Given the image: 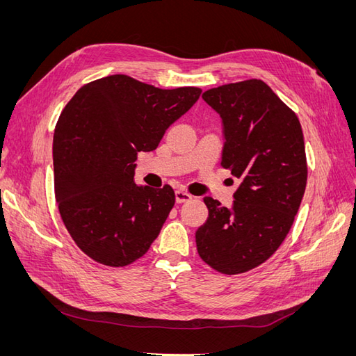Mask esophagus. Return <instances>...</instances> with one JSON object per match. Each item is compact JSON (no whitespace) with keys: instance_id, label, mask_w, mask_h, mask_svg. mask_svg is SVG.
Listing matches in <instances>:
<instances>
[{"instance_id":"obj_1","label":"esophagus","mask_w":356,"mask_h":356,"mask_svg":"<svg viewBox=\"0 0 356 356\" xmlns=\"http://www.w3.org/2000/svg\"><path fill=\"white\" fill-rule=\"evenodd\" d=\"M193 199V196L190 195V193L184 191V190H177L175 191V200L177 203H186V202H190Z\"/></svg>"}]
</instances>
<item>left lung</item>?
Instances as JSON below:
<instances>
[{
    "label": "left lung",
    "mask_w": 356,
    "mask_h": 356,
    "mask_svg": "<svg viewBox=\"0 0 356 356\" xmlns=\"http://www.w3.org/2000/svg\"><path fill=\"white\" fill-rule=\"evenodd\" d=\"M202 98L221 117V166L241 186L232 208L203 199L209 215L196 232L197 252L220 273H245L276 252L294 222L307 182L303 131L261 80L224 84Z\"/></svg>",
    "instance_id": "obj_1"
}]
</instances>
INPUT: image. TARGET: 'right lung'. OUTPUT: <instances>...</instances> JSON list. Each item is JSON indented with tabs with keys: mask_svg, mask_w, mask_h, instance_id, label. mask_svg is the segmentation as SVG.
Segmentation results:
<instances>
[{
	"mask_svg": "<svg viewBox=\"0 0 356 356\" xmlns=\"http://www.w3.org/2000/svg\"><path fill=\"white\" fill-rule=\"evenodd\" d=\"M200 93L115 74L84 84L63 108L53 136L55 197L72 241L96 263L132 264L159 236L175 193L136 186L135 160Z\"/></svg>",
	"mask_w": 356,
	"mask_h": 356,
	"instance_id": "obj_1",
	"label": "right lung"
}]
</instances>
